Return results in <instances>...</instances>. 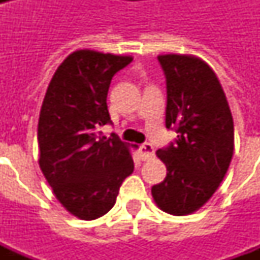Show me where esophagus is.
<instances>
[{
	"label": "esophagus",
	"instance_id": "esophagus-1",
	"mask_svg": "<svg viewBox=\"0 0 260 260\" xmlns=\"http://www.w3.org/2000/svg\"><path fill=\"white\" fill-rule=\"evenodd\" d=\"M139 152H141L142 160L146 161V160H150L154 156V147H153L152 143H143L139 147Z\"/></svg>",
	"mask_w": 260,
	"mask_h": 260
}]
</instances>
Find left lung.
<instances>
[{
    "label": "left lung",
    "mask_w": 260,
    "mask_h": 260,
    "mask_svg": "<svg viewBox=\"0 0 260 260\" xmlns=\"http://www.w3.org/2000/svg\"><path fill=\"white\" fill-rule=\"evenodd\" d=\"M166 75V126L175 143L158 149L163 182L152 188L163 212L185 216L199 210L223 181L234 153V122L217 76L203 59L185 54L158 55Z\"/></svg>",
    "instance_id": "obj_1"
}]
</instances>
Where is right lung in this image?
<instances>
[{"label":"right lung","instance_id":"add662e5","mask_svg":"<svg viewBox=\"0 0 260 260\" xmlns=\"http://www.w3.org/2000/svg\"><path fill=\"white\" fill-rule=\"evenodd\" d=\"M132 59L93 50L74 51L55 71L43 100L39 164L59 203L82 220L110 212L122 181L134 173L129 146L114 134L106 138L99 132L111 124V79Z\"/></svg>","mask_w":260,"mask_h":260}]
</instances>
